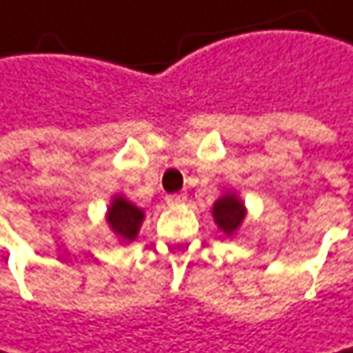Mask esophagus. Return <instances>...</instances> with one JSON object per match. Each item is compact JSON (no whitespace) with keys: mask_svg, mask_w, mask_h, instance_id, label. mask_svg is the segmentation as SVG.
<instances>
[{"mask_svg":"<svg viewBox=\"0 0 353 353\" xmlns=\"http://www.w3.org/2000/svg\"><path fill=\"white\" fill-rule=\"evenodd\" d=\"M184 201H186V194H182V192H178V194H167V196H165V203H167L169 207L180 205V203H184Z\"/></svg>","mask_w":353,"mask_h":353,"instance_id":"1","label":"esophagus"}]
</instances>
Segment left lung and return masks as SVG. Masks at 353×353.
Returning a JSON list of instances; mask_svg holds the SVG:
<instances>
[{
	"instance_id": "8db88e82",
	"label": "left lung",
	"mask_w": 353,
	"mask_h": 353,
	"mask_svg": "<svg viewBox=\"0 0 353 353\" xmlns=\"http://www.w3.org/2000/svg\"><path fill=\"white\" fill-rule=\"evenodd\" d=\"M213 217L219 230H223L225 234H232L245 219V205L236 199V194H223L213 205Z\"/></svg>"
}]
</instances>
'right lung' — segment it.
Returning a JSON list of instances; mask_svg holds the SVG:
<instances>
[{"mask_svg": "<svg viewBox=\"0 0 353 353\" xmlns=\"http://www.w3.org/2000/svg\"><path fill=\"white\" fill-rule=\"evenodd\" d=\"M106 219L121 241H134L138 236L144 213L136 205H132L130 201H125L123 196H117L108 209Z\"/></svg>", "mask_w": 353, "mask_h": 353, "instance_id": "obj_1", "label": "right lung"}]
</instances>
